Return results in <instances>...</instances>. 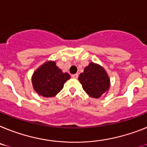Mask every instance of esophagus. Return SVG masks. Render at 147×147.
I'll return each mask as SVG.
<instances>
[{
  "label": "esophagus",
  "instance_id": "1",
  "mask_svg": "<svg viewBox=\"0 0 147 147\" xmlns=\"http://www.w3.org/2000/svg\"><path fill=\"white\" fill-rule=\"evenodd\" d=\"M71 78H75V79H77L78 78V74H74V75H71Z\"/></svg>",
  "mask_w": 147,
  "mask_h": 147
}]
</instances>
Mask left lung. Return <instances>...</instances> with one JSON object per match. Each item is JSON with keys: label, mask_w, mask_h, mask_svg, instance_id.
<instances>
[{"label": "left lung", "mask_w": 147, "mask_h": 147, "mask_svg": "<svg viewBox=\"0 0 147 147\" xmlns=\"http://www.w3.org/2000/svg\"><path fill=\"white\" fill-rule=\"evenodd\" d=\"M84 90L92 98H98L109 90L110 79L102 66L90 63L78 77Z\"/></svg>", "instance_id": "obj_1"}]
</instances>
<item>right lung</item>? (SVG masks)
Segmentation results:
<instances>
[{
    "label": "right lung",
    "mask_w": 147,
    "mask_h": 147,
    "mask_svg": "<svg viewBox=\"0 0 147 147\" xmlns=\"http://www.w3.org/2000/svg\"><path fill=\"white\" fill-rule=\"evenodd\" d=\"M69 78V75L67 72L63 73L55 61H47L34 71L32 84L39 95L53 97L62 90L64 83Z\"/></svg>",
    "instance_id": "right-lung-1"
}]
</instances>
